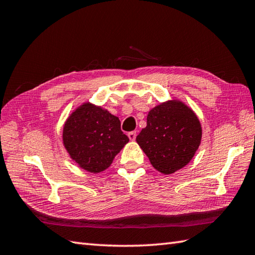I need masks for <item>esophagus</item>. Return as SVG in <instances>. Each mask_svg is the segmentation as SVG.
<instances>
[{"label": "esophagus", "instance_id": "1", "mask_svg": "<svg viewBox=\"0 0 255 255\" xmlns=\"http://www.w3.org/2000/svg\"><path fill=\"white\" fill-rule=\"evenodd\" d=\"M136 137H137V131H130V132H128V138L131 140V141H133L134 139H136Z\"/></svg>", "mask_w": 255, "mask_h": 255}]
</instances>
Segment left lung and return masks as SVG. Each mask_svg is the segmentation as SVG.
<instances>
[{
  "label": "left lung",
  "instance_id": "8db88e82",
  "mask_svg": "<svg viewBox=\"0 0 255 255\" xmlns=\"http://www.w3.org/2000/svg\"><path fill=\"white\" fill-rule=\"evenodd\" d=\"M202 139V127L194 112L182 102L170 101L152 108L147 127L136 140L154 169L172 174L192 160Z\"/></svg>",
  "mask_w": 255,
  "mask_h": 255
}]
</instances>
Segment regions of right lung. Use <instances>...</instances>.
<instances>
[{
	"instance_id": "obj_1",
	"label": "right lung",
	"mask_w": 255,
	"mask_h": 255,
	"mask_svg": "<svg viewBox=\"0 0 255 255\" xmlns=\"http://www.w3.org/2000/svg\"><path fill=\"white\" fill-rule=\"evenodd\" d=\"M128 141L118 117L90 103L73 112L63 127V143L70 156L91 173L107 169Z\"/></svg>"
}]
</instances>
